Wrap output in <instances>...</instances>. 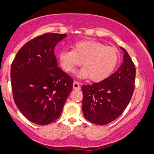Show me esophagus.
Returning <instances> with one entry per match:
<instances>
[{
  "mask_svg": "<svg viewBox=\"0 0 154 154\" xmlns=\"http://www.w3.org/2000/svg\"><path fill=\"white\" fill-rule=\"evenodd\" d=\"M73 88L74 90H80L81 86H80V85H79V83L77 82V81H74L73 85Z\"/></svg>",
  "mask_w": 154,
  "mask_h": 154,
  "instance_id": "esophagus-1",
  "label": "esophagus"
}]
</instances>
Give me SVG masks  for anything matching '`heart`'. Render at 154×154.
<instances>
[{"mask_svg": "<svg viewBox=\"0 0 154 154\" xmlns=\"http://www.w3.org/2000/svg\"><path fill=\"white\" fill-rule=\"evenodd\" d=\"M60 65L66 73H73L81 64L79 75L100 81L114 71L119 60V51L96 41H81L73 45V51L63 49L58 54Z\"/></svg>", "mask_w": 154, "mask_h": 154, "instance_id": "b5f03b06", "label": "heart"}]
</instances>
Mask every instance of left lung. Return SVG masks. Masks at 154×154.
Instances as JSON below:
<instances>
[{
  "label": "left lung",
  "mask_w": 154,
  "mask_h": 154,
  "mask_svg": "<svg viewBox=\"0 0 154 154\" xmlns=\"http://www.w3.org/2000/svg\"><path fill=\"white\" fill-rule=\"evenodd\" d=\"M119 69L100 82L83 85L82 109L90 122L106 125L118 119L129 103L135 88L136 68L127 51Z\"/></svg>",
  "instance_id": "8db88e82"
}]
</instances>
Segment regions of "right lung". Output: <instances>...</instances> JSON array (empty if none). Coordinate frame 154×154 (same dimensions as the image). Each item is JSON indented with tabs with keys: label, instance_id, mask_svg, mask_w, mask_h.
<instances>
[{
	"label": "right lung",
	"instance_id": "1",
	"mask_svg": "<svg viewBox=\"0 0 154 154\" xmlns=\"http://www.w3.org/2000/svg\"><path fill=\"white\" fill-rule=\"evenodd\" d=\"M66 34L47 33L25 44L12 63L14 102L30 121L44 126L61 114L73 80L58 67L54 48Z\"/></svg>",
	"mask_w": 154,
	"mask_h": 154
}]
</instances>
